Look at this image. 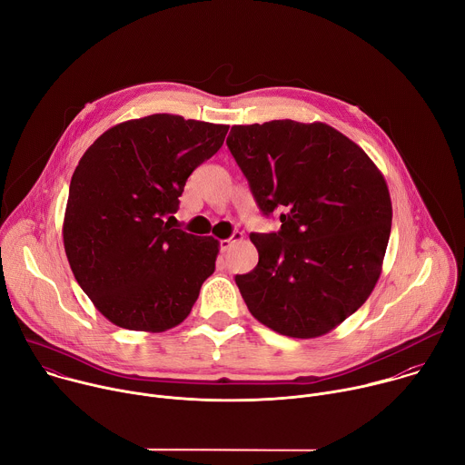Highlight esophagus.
Returning a JSON list of instances; mask_svg holds the SVG:
<instances>
[{"label": "esophagus", "instance_id": "1", "mask_svg": "<svg viewBox=\"0 0 465 465\" xmlns=\"http://www.w3.org/2000/svg\"><path fill=\"white\" fill-rule=\"evenodd\" d=\"M241 239H242V233L235 232L230 239H223V241L219 242V244H221V250H223V252H228V250H230L237 241H241Z\"/></svg>", "mask_w": 465, "mask_h": 465}]
</instances>
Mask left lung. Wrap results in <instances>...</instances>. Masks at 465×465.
I'll return each instance as SVG.
<instances>
[{
	"label": "left lung",
	"mask_w": 465,
	"mask_h": 465,
	"mask_svg": "<svg viewBox=\"0 0 465 465\" xmlns=\"http://www.w3.org/2000/svg\"><path fill=\"white\" fill-rule=\"evenodd\" d=\"M278 233H252L257 267L235 276L262 325L316 339L341 325L371 294L391 230L382 173L342 132L325 123L276 119L235 124L226 140Z\"/></svg>",
	"instance_id": "left-lung-1"
}]
</instances>
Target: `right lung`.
<instances>
[{"mask_svg": "<svg viewBox=\"0 0 465 465\" xmlns=\"http://www.w3.org/2000/svg\"><path fill=\"white\" fill-rule=\"evenodd\" d=\"M228 124L153 114L108 128L70 183L62 237L72 272L112 323L162 333L182 323L213 274L219 241L169 224L189 174Z\"/></svg>", "mask_w": 465, "mask_h": 465, "instance_id": "1", "label": "right lung"}]
</instances>
